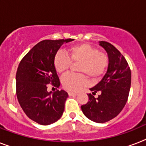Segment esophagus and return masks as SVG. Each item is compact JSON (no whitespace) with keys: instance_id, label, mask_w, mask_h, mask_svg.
Masks as SVG:
<instances>
[{"instance_id":"esophagus-1","label":"esophagus","mask_w":146,"mask_h":146,"mask_svg":"<svg viewBox=\"0 0 146 146\" xmlns=\"http://www.w3.org/2000/svg\"><path fill=\"white\" fill-rule=\"evenodd\" d=\"M68 96H77L78 93H76V92H68Z\"/></svg>"}]
</instances>
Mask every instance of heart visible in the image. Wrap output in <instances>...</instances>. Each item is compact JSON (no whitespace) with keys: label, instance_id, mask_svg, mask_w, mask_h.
Here are the masks:
<instances>
[{"label":"heart","instance_id":"heart-1","mask_svg":"<svg viewBox=\"0 0 146 146\" xmlns=\"http://www.w3.org/2000/svg\"><path fill=\"white\" fill-rule=\"evenodd\" d=\"M71 62H79L78 72L86 73L92 79H98L104 74L109 64L108 55L98 51L86 43H80L69 47L66 51L56 53L54 66L56 72L62 74L70 67ZM62 86L71 92H77L87 85V77L84 74L68 73L61 78Z\"/></svg>","mask_w":146,"mask_h":146}]
</instances>
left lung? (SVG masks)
<instances>
[{
  "label": "left lung",
  "mask_w": 146,
  "mask_h": 146,
  "mask_svg": "<svg viewBox=\"0 0 146 146\" xmlns=\"http://www.w3.org/2000/svg\"><path fill=\"white\" fill-rule=\"evenodd\" d=\"M109 58L108 70L102 80L91 88L92 94L99 91L95 98L89 94V102L81 106L84 114L90 120L104 123L111 120L122 110L127 101L131 84V72L128 63L119 50L110 43L100 41Z\"/></svg>",
  "instance_id": "1"
}]
</instances>
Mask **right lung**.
Listing matches in <instances>:
<instances>
[{
    "instance_id": "obj_1",
    "label": "right lung",
    "mask_w": 146,
    "mask_h": 146,
    "mask_svg": "<svg viewBox=\"0 0 146 146\" xmlns=\"http://www.w3.org/2000/svg\"><path fill=\"white\" fill-rule=\"evenodd\" d=\"M74 39L43 40L21 60L16 72V96L20 106L31 120L42 125L54 123L62 116L68 93L48 92L49 84L58 88L60 79L54 58L63 43Z\"/></svg>"
}]
</instances>
